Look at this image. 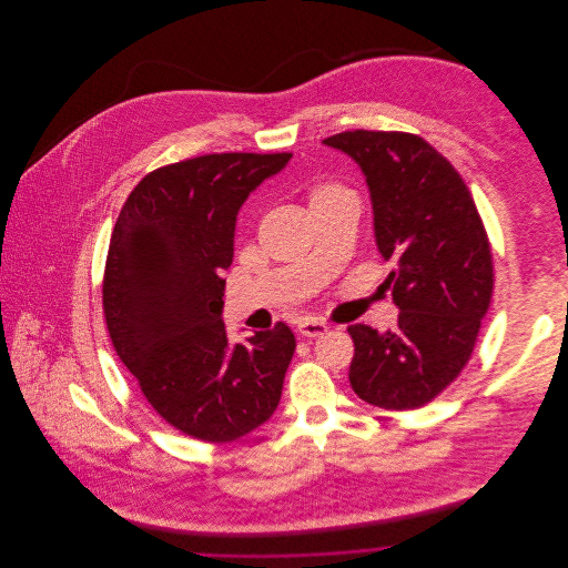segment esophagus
Instances as JSON below:
<instances>
[{
    "label": "esophagus",
    "mask_w": 568,
    "mask_h": 568,
    "mask_svg": "<svg viewBox=\"0 0 568 568\" xmlns=\"http://www.w3.org/2000/svg\"><path fill=\"white\" fill-rule=\"evenodd\" d=\"M297 327H300V332L304 336H324L325 332H327V324H324L322 320H315V317L302 320Z\"/></svg>",
    "instance_id": "esophagus-1"
}]
</instances>
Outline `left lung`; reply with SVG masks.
Listing matches in <instances>:
<instances>
[{"label":"left lung","instance_id":"obj_1","mask_svg":"<svg viewBox=\"0 0 568 568\" xmlns=\"http://www.w3.org/2000/svg\"><path fill=\"white\" fill-rule=\"evenodd\" d=\"M361 165L400 308L398 327L349 325V385L369 405L408 410L466 367L494 288L486 227L462 174L419 135L345 131L324 140Z\"/></svg>","mask_w":568,"mask_h":568}]
</instances>
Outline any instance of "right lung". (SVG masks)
Masks as SVG:
<instances>
[{"label": "right lung", "mask_w": 568, "mask_h": 568, "mask_svg": "<svg viewBox=\"0 0 568 568\" xmlns=\"http://www.w3.org/2000/svg\"><path fill=\"white\" fill-rule=\"evenodd\" d=\"M291 153H219L149 172L109 244L102 306L111 343L176 430L236 442L280 405L295 336L286 324L232 345L223 324L236 216Z\"/></svg>", "instance_id": "right-lung-1"}]
</instances>
